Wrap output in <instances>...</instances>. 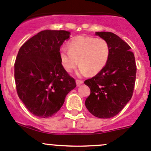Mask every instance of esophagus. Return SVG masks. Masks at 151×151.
<instances>
[{
	"instance_id": "1",
	"label": "esophagus",
	"mask_w": 151,
	"mask_h": 151,
	"mask_svg": "<svg viewBox=\"0 0 151 151\" xmlns=\"http://www.w3.org/2000/svg\"><path fill=\"white\" fill-rule=\"evenodd\" d=\"M83 83V80H76V83H77V86H79L80 85H81V84Z\"/></svg>"
}]
</instances>
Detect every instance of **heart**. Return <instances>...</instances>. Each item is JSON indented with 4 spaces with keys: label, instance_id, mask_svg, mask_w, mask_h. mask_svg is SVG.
<instances>
[{
    "label": "heart",
    "instance_id": "b5f03b06",
    "mask_svg": "<svg viewBox=\"0 0 151 151\" xmlns=\"http://www.w3.org/2000/svg\"><path fill=\"white\" fill-rule=\"evenodd\" d=\"M110 55V47L105 39L92 36H79L68 43V50H60V60L65 70L71 71L80 65L78 70L80 75L88 72L96 74L106 66Z\"/></svg>",
    "mask_w": 151,
    "mask_h": 151
}]
</instances>
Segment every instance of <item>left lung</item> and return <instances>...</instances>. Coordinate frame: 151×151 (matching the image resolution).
I'll return each instance as SVG.
<instances>
[{
  "label": "left lung",
  "mask_w": 151,
  "mask_h": 151,
  "mask_svg": "<svg viewBox=\"0 0 151 151\" xmlns=\"http://www.w3.org/2000/svg\"><path fill=\"white\" fill-rule=\"evenodd\" d=\"M96 35L109 43L110 55L105 67L85 80L91 91L85 104L94 116L109 118L119 113L133 96L136 65L131 47L120 37L111 32Z\"/></svg>",
  "instance_id": "obj_1"
}]
</instances>
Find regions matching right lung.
I'll return each mask as SVG.
<instances>
[{
	"label": "right lung",
	"instance_id": "1",
	"mask_svg": "<svg viewBox=\"0 0 151 151\" xmlns=\"http://www.w3.org/2000/svg\"><path fill=\"white\" fill-rule=\"evenodd\" d=\"M70 32L43 30L28 39L15 63L16 91L27 109L40 118L53 116L62 107L76 82L62 64L60 47Z\"/></svg>",
	"mask_w": 151,
	"mask_h": 151
}]
</instances>
